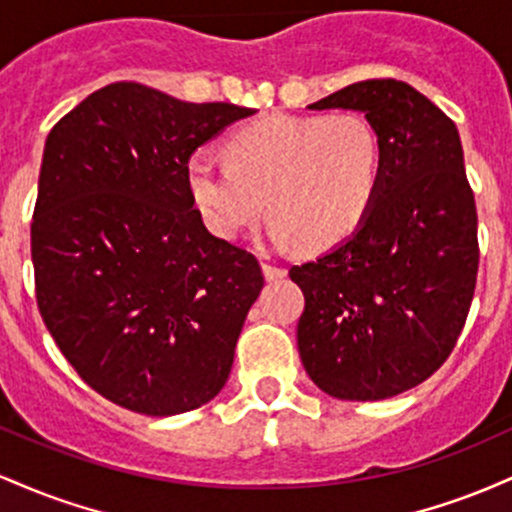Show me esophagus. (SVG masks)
Segmentation results:
<instances>
[{
    "label": "esophagus",
    "instance_id": "1",
    "mask_svg": "<svg viewBox=\"0 0 512 512\" xmlns=\"http://www.w3.org/2000/svg\"><path fill=\"white\" fill-rule=\"evenodd\" d=\"M262 274H264V279H267V281H279V279H284V276H286V269L276 267L274 262H262Z\"/></svg>",
    "mask_w": 512,
    "mask_h": 512
}]
</instances>
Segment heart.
Listing matches in <instances>:
<instances>
[{
	"instance_id": "obj_1",
	"label": "heart",
	"mask_w": 512,
	"mask_h": 512,
	"mask_svg": "<svg viewBox=\"0 0 512 512\" xmlns=\"http://www.w3.org/2000/svg\"><path fill=\"white\" fill-rule=\"evenodd\" d=\"M226 154L185 163L199 219L223 240L243 238L269 207L276 245L330 250L361 226L383 180V144L356 113L262 115L231 134Z\"/></svg>"
}]
</instances>
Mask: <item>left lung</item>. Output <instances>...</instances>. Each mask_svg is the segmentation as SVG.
<instances>
[{
    "mask_svg": "<svg viewBox=\"0 0 512 512\" xmlns=\"http://www.w3.org/2000/svg\"><path fill=\"white\" fill-rule=\"evenodd\" d=\"M308 108L366 115L383 144V180L344 243L291 267L305 296L298 354L327 395L395 397L443 366L477 286V207L460 134L395 79L358 81Z\"/></svg>",
    "mask_w": 512,
    "mask_h": 512,
    "instance_id": "left-lung-1",
    "label": "left lung"
}]
</instances>
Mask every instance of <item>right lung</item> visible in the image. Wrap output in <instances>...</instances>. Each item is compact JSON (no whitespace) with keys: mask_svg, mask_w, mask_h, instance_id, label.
Listing matches in <instances>:
<instances>
[{"mask_svg":"<svg viewBox=\"0 0 512 512\" xmlns=\"http://www.w3.org/2000/svg\"><path fill=\"white\" fill-rule=\"evenodd\" d=\"M252 113L115 81L50 129L31 223L35 298L81 380L129 411H192L231 373L264 276L255 255L207 231L185 163Z\"/></svg>","mask_w":512,"mask_h":512,"instance_id":"right-lung-1","label":"right lung"}]
</instances>
